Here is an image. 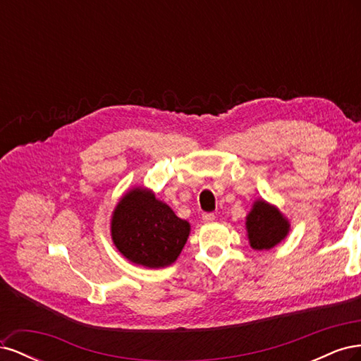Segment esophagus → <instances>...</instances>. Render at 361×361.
<instances>
[{"label":"esophagus","instance_id":"1","mask_svg":"<svg viewBox=\"0 0 361 361\" xmlns=\"http://www.w3.org/2000/svg\"><path fill=\"white\" fill-rule=\"evenodd\" d=\"M203 221L204 223H207V224H209V223H214L215 221V215L212 214V212H209V214H203Z\"/></svg>","mask_w":361,"mask_h":361}]
</instances>
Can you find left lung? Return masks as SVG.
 Wrapping results in <instances>:
<instances>
[{"label": "left lung", "instance_id": "left-lung-1", "mask_svg": "<svg viewBox=\"0 0 361 361\" xmlns=\"http://www.w3.org/2000/svg\"><path fill=\"white\" fill-rule=\"evenodd\" d=\"M247 235L251 248L271 250L285 239L290 231L286 216L276 206L265 200H256L247 215Z\"/></svg>", "mask_w": 361, "mask_h": 361}]
</instances>
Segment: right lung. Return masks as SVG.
Segmentation results:
<instances>
[{
	"label": "right lung",
	"mask_w": 361,
	"mask_h": 361,
	"mask_svg": "<svg viewBox=\"0 0 361 361\" xmlns=\"http://www.w3.org/2000/svg\"><path fill=\"white\" fill-rule=\"evenodd\" d=\"M188 221L146 188L129 190L111 216L116 248L133 264L164 268L178 259L190 236Z\"/></svg>",
	"instance_id": "1"
}]
</instances>
